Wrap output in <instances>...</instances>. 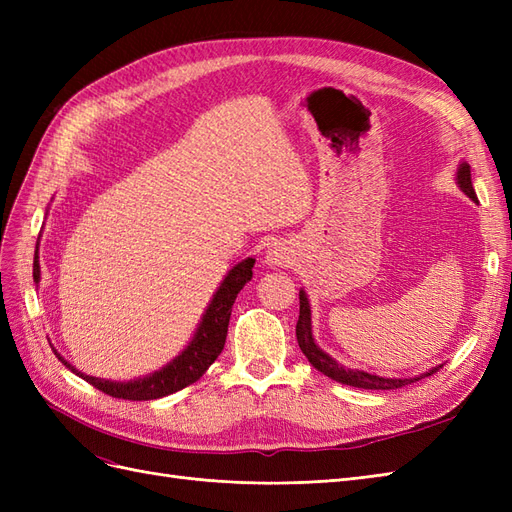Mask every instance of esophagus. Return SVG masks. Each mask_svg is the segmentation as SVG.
Listing matches in <instances>:
<instances>
[{
    "instance_id": "obj_1",
    "label": "esophagus",
    "mask_w": 512,
    "mask_h": 512,
    "mask_svg": "<svg viewBox=\"0 0 512 512\" xmlns=\"http://www.w3.org/2000/svg\"><path fill=\"white\" fill-rule=\"evenodd\" d=\"M292 260V250L286 241H275L269 245V250L265 254V262L273 267H282V265H290Z\"/></svg>"
}]
</instances>
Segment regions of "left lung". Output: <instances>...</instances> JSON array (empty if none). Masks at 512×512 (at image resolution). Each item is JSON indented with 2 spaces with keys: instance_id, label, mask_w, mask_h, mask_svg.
Here are the masks:
<instances>
[{
  "instance_id": "8db88e82",
  "label": "left lung",
  "mask_w": 512,
  "mask_h": 512,
  "mask_svg": "<svg viewBox=\"0 0 512 512\" xmlns=\"http://www.w3.org/2000/svg\"><path fill=\"white\" fill-rule=\"evenodd\" d=\"M457 185L459 190L466 194L468 198L476 200V192L472 188V177H470V164L461 162L457 168ZM299 322H297V342L301 352L307 356V361L312 363L318 371H322L324 376H329L335 382H342L348 386H356V389H371V391H389V389H401V386L412 384L416 380H421L425 376H431L433 371L440 369L442 365L433 367L421 376L414 378H384L376 374H367L363 369H350L344 367L342 363H337L331 354L318 348L314 333H312V307H309V299L305 290H299Z\"/></svg>"
}]
</instances>
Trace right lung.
Returning a JSON list of instances; mask_svg holds the SVG:
<instances>
[{"label":"right lung","mask_w":512,"mask_h":512,"mask_svg":"<svg viewBox=\"0 0 512 512\" xmlns=\"http://www.w3.org/2000/svg\"><path fill=\"white\" fill-rule=\"evenodd\" d=\"M254 262L256 258H245L224 275L220 288L213 292V299L209 301L203 318L198 322L192 342L185 346L173 361L166 363L162 369L153 371L149 376L128 380V382L94 378V376L83 374V371H79L74 365H70L53 346L51 348L57 354V359L70 371H74L76 376L87 380L91 386H96L98 391L111 397L130 399V401H149V399H160L170 393H177L203 376L209 369V365L218 359L220 352L224 350L232 303H235L241 288L252 280ZM34 282H40L38 250L34 258Z\"/></svg>","instance_id":"obj_1"}]
</instances>
